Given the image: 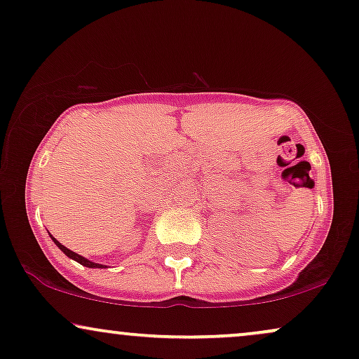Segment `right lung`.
I'll use <instances>...</instances> for the list:
<instances>
[{"mask_svg":"<svg viewBox=\"0 0 359 359\" xmlns=\"http://www.w3.org/2000/svg\"><path fill=\"white\" fill-rule=\"evenodd\" d=\"M50 239L54 241V244L57 245V248L62 250L64 254L67 255V257H71V259H74L76 260V262H79V264H82V265H86V267H88V269H105V265H102V264H95V262H90V260L88 259H86V257H82V255H79V254H76V252H72V250H69L66 245H62L60 244V242L57 241V239H54L53 236H50Z\"/></svg>","mask_w":359,"mask_h":359,"instance_id":"obj_1","label":"right lung"}]
</instances>
